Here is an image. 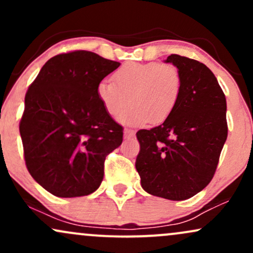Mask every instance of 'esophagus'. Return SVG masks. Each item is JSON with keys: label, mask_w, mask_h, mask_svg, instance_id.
I'll list each match as a JSON object with an SVG mask.
<instances>
[{"label": "esophagus", "mask_w": 253, "mask_h": 253, "mask_svg": "<svg viewBox=\"0 0 253 253\" xmlns=\"http://www.w3.org/2000/svg\"><path fill=\"white\" fill-rule=\"evenodd\" d=\"M124 135H125V138H127V139L133 138V136L135 135V130L134 129H130V128H125Z\"/></svg>", "instance_id": "1"}]
</instances>
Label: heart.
I'll return each instance as SVG.
<instances>
[{
	"label": "heart",
	"instance_id": "heart-1",
	"mask_svg": "<svg viewBox=\"0 0 253 253\" xmlns=\"http://www.w3.org/2000/svg\"><path fill=\"white\" fill-rule=\"evenodd\" d=\"M113 83L101 82L97 96L107 114L121 115L132 126L164 123L175 112L182 92V74L173 64L127 63L112 76Z\"/></svg>",
	"mask_w": 253,
	"mask_h": 253
}]
</instances>
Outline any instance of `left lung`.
Masks as SVG:
<instances>
[{
    "label": "left lung",
    "instance_id": "1",
    "mask_svg": "<svg viewBox=\"0 0 253 253\" xmlns=\"http://www.w3.org/2000/svg\"><path fill=\"white\" fill-rule=\"evenodd\" d=\"M165 62L181 71V97L167 121L136 132L135 169L145 191L182 201L205 189L215 173L227 139L226 97L205 64L178 54Z\"/></svg>",
    "mask_w": 253,
    "mask_h": 253
}]
</instances>
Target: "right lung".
<instances>
[{"instance_id":"obj_1","label":"right lung","mask_w":253,"mask_h":253,"mask_svg":"<svg viewBox=\"0 0 253 253\" xmlns=\"http://www.w3.org/2000/svg\"><path fill=\"white\" fill-rule=\"evenodd\" d=\"M120 63L71 51L45 63L25 96L20 120L26 167L58 197L85 196L103 179L104 161L124 128L104 110L97 86Z\"/></svg>"}]
</instances>
